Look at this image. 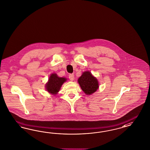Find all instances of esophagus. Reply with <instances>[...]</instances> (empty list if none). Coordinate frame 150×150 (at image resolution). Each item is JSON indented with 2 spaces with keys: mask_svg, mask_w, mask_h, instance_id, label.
Instances as JSON below:
<instances>
[{
  "mask_svg": "<svg viewBox=\"0 0 150 150\" xmlns=\"http://www.w3.org/2000/svg\"><path fill=\"white\" fill-rule=\"evenodd\" d=\"M74 75L73 74H70L69 75V78L71 81H73L74 80Z\"/></svg>",
  "mask_w": 150,
  "mask_h": 150,
  "instance_id": "obj_1",
  "label": "esophagus"
}]
</instances>
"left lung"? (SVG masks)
<instances>
[{
    "label": "left lung",
    "instance_id": "1",
    "mask_svg": "<svg viewBox=\"0 0 150 150\" xmlns=\"http://www.w3.org/2000/svg\"><path fill=\"white\" fill-rule=\"evenodd\" d=\"M78 82L83 91L87 95L94 93L99 88L97 78L93 77L91 73L89 71L83 73L82 75L78 79Z\"/></svg>",
    "mask_w": 150,
    "mask_h": 150
}]
</instances>
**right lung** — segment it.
<instances>
[{
    "label": "right lung",
    "instance_id": "right-lung-1",
    "mask_svg": "<svg viewBox=\"0 0 150 150\" xmlns=\"http://www.w3.org/2000/svg\"><path fill=\"white\" fill-rule=\"evenodd\" d=\"M66 80V78L58 77L56 73H53L50 76L48 82L46 85V90L49 93L55 95L59 92L62 85Z\"/></svg>",
    "mask_w": 150,
    "mask_h": 150
}]
</instances>
